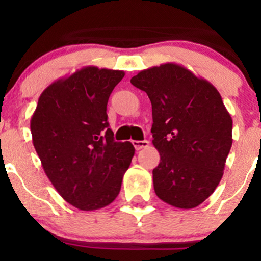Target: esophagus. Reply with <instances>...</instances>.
<instances>
[{
    "label": "esophagus",
    "instance_id": "esophagus-1",
    "mask_svg": "<svg viewBox=\"0 0 261 261\" xmlns=\"http://www.w3.org/2000/svg\"><path fill=\"white\" fill-rule=\"evenodd\" d=\"M136 121H139L140 124H142V119L141 118H137L136 119ZM133 143H134V146L136 148H139V149H141V148H149V141L146 139V137H141V139H139V140H133Z\"/></svg>",
    "mask_w": 261,
    "mask_h": 261
}]
</instances>
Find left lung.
I'll return each instance as SVG.
<instances>
[{"label":"left lung","mask_w":261,"mask_h":261,"mask_svg":"<svg viewBox=\"0 0 261 261\" xmlns=\"http://www.w3.org/2000/svg\"><path fill=\"white\" fill-rule=\"evenodd\" d=\"M152 119L157 195L174 205L201 202L232 146V118L207 81L169 60L153 70Z\"/></svg>","instance_id":"obj_1"}]
</instances>
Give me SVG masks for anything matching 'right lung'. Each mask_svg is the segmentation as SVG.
<instances>
[{"mask_svg": "<svg viewBox=\"0 0 261 261\" xmlns=\"http://www.w3.org/2000/svg\"><path fill=\"white\" fill-rule=\"evenodd\" d=\"M121 79L119 70L81 68L50 83L33 115V145L45 173L74 194L120 190L108 153L112 122L107 104Z\"/></svg>", "mask_w": 261, "mask_h": 261, "instance_id": "obj_1", "label": "right lung"}]
</instances>
